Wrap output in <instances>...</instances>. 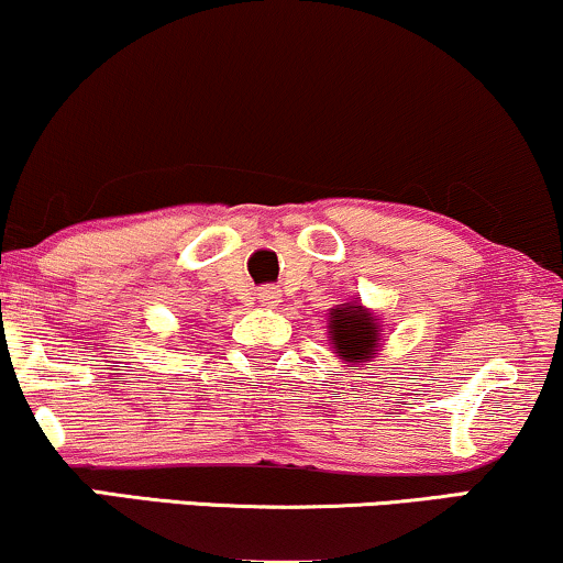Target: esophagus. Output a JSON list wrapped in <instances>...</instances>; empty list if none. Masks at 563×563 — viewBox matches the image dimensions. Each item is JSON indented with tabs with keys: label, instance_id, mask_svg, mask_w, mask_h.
Segmentation results:
<instances>
[{
	"label": "esophagus",
	"instance_id": "1",
	"mask_svg": "<svg viewBox=\"0 0 563 563\" xmlns=\"http://www.w3.org/2000/svg\"><path fill=\"white\" fill-rule=\"evenodd\" d=\"M256 299H260L264 309H277V307H280L283 294L273 286H264V288H260V294H256Z\"/></svg>",
	"mask_w": 563,
	"mask_h": 563
}]
</instances>
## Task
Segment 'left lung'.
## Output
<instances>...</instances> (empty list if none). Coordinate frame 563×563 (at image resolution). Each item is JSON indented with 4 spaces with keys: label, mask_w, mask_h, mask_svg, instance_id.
<instances>
[{
    "label": "left lung",
    "mask_w": 563,
    "mask_h": 563,
    "mask_svg": "<svg viewBox=\"0 0 563 563\" xmlns=\"http://www.w3.org/2000/svg\"><path fill=\"white\" fill-rule=\"evenodd\" d=\"M383 322L362 301L335 303L328 314V338L343 364H367L383 346Z\"/></svg>",
    "instance_id": "8db88e82"
}]
</instances>
